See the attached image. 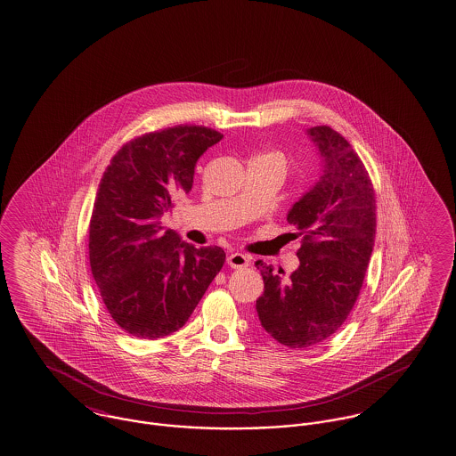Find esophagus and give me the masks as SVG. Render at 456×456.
<instances>
[{
  "label": "esophagus",
  "instance_id": "obj_1",
  "mask_svg": "<svg viewBox=\"0 0 456 456\" xmlns=\"http://www.w3.org/2000/svg\"><path fill=\"white\" fill-rule=\"evenodd\" d=\"M226 261L234 270H245L249 266V256L243 253H232Z\"/></svg>",
  "mask_w": 456,
  "mask_h": 456
}]
</instances>
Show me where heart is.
Instances as JSON below:
<instances>
[{
    "label": "heart",
    "instance_id": "heart-1",
    "mask_svg": "<svg viewBox=\"0 0 456 456\" xmlns=\"http://www.w3.org/2000/svg\"><path fill=\"white\" fill-rule=\"evenodd\" d=\"M255 159H266V161H272L274 163L276 167H280V168L287 169L288 159L281 151H266V153H261L260 157L255 158Z\"/></svg>",
    "mask_w": 456,
    "mask_h": 456
}]
</instances>
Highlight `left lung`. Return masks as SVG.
Returning a JSON list of instances; mask_svg holds the SVG:
<instances>
[{
    "label": "left lung",
    "mask_w": 456,
    "mask_h": 456,
    "mask_svg": "<svg viewBox=\"0 0 456 456\" xmlns=\"http://www.w3.org/2000/svg\"><path fill=\"white\" fill-rule=\"evenodd\" d=\"M323 158V175L288 213L301 236L299 266L283 278L256 261L265 291L261 326L291 350H306L337 333L353 310L375 245L377 200L363 161L338 131L308 130Z\"/></svg>",
    "instance_id": "left-lung-1"
}]
</instances>
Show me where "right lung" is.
I'll return each mask as SVG.
<instances>
[{
    "label": "right lung",
    "mask_w": 456,
    "mask_h": 456,
    "mask_svg": "<svg viewBox=\"0 0 456 456\" xmlns=\"http://www.w3.org/2000/svg\"><path fill=\"white\" fill-rule=\"evenodd\" d=\"M222 138L195 125L144 133L104 169L90 220V266L106 310L131 337L178 331L222 270V248H195L159 222L176 196L191 191L198 158Z\"/></svg>",
    "instance_id": "add662e5"
}]
</instances>
